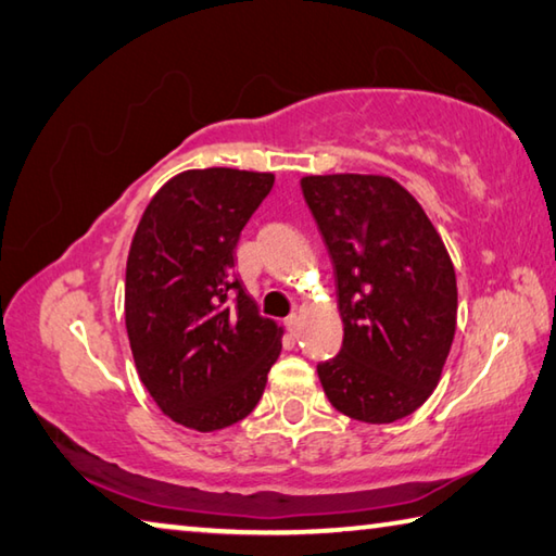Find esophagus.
I'll use <instances>...</instances> for the list:
<instances>
[{"instance_id":"1","label":"esophagus","mask_w":556,"mask_h":556,"mask_svg":"<svg viewBox=\"0 0 556 556\" xmlns=\"http://www.w3.org/2000/svg\"><path fill=\"white\" fill-rule=\"evenodd\" d=\"M286 327L290 329V334H298V327H300V315H298V313L288 315V317H286Z\"/></svg>"}]
</instances>
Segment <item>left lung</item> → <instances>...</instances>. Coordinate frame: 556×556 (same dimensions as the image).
Segmentation results:
<instances>
[{"label": "left lung", "mask_w": 556, "mask_h": 556, "mask_svg": "<svg viewBox=\"0 0 556 556\" xmlns=\"http://www.w3.org/2000/svg\"><path fill=\"white\" fill-rule=\"evenodd\" d=\"M334 266L344 344L317 366L339 413L388 425L440 383L456 332V273L422 204L388 175H305Z\"/></svg>", "instance_id": "obj_1"}]
</instances>
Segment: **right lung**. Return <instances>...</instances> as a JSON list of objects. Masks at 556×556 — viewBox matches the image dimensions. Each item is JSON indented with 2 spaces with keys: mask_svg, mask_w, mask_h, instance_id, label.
<instances>
[{
  "mask_svg": "<svg viewBox=\"0 0 556 556\" xmlns=\"http://www.w3.org/2000/svg\"><path fill=\"white\" fill-rule=\"evenodd\" d=\"M276 175L192 168L146 204L126 258L124 319L136 371L165 417L224 430L258 405L283 327L233 276V249Z\"/></svg>",
  "mask_w": 556,
  "mask_h": 556,
  "instance_id": "obj_1",
  "label": "right lung"
}]
</instances>
